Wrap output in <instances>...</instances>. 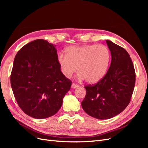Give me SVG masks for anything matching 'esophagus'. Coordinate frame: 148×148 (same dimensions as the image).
<instances>
[{"instance_id":"esophagus-1","label":"esophagus","mask_w":148,"mask_h":148,"mask_svg":"<svg viewBox=\"0 0 148 148\" xmlns=\"http://www.w3.org/2000/svg\"><path fill=\"white\" fill-rule=\"evenodd\" d=\"M78 86H79L77 84H75V83H72V84H71V88H77Z\"/></svg>"}]
</instances>
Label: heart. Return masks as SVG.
<instances>
[{
    "instance_id": "heart-1",
    "label": "heart",
    "mask_w": 148,
    "mask_h": 148,
    "mask_svg": "<svg viewBox=\"0 0 148 148\" xmlns=\"http://www.w3.org/2000/svg\"><path fill=\"white\" fill-rule=\"evenodd\" d=\"M65 52L59 53L58 62L66 78H70L78 69L79 79L95 84L105 77L109 69L110 52L103 44L71 46L65 49Z\"/></svg>"
}]
</instances>
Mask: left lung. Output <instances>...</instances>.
<instances>
[{"label": "left lung", "instance_id": "obj_1", "mask_svg": "<svg viewBox=\"0 0 148 148\" xmlns=\"http://www.w3.org/2000/svg\"><path fill=\"white\" fill-rule=\"evenodd\" d=\"M111 52V63L105 77L95 84L85 86L86 96L82 102L85 112L96 119L115 117L130 102L135 84V68L125 49L106 40Z\"/></svg>", "mask_w": 148, "mask_h": 148}]
</instances>
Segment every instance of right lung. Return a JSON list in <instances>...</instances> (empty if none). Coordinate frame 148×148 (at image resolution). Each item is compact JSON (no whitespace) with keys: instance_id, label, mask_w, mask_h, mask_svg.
Instances as JSON below:
<instances>
[{"instance_id":"1","label":"right lung","mask_w":148,"mask_h":148,"mask_svg":"<svg viewBox=\"0 0 148 148\" xmlns=\"http://www.w3.org/2000/svg\"><path fill=\"white\" fill-rule=\"evenodd\" d=\"M10 83L21 109L41 119L57 112L72 82L62 73L56 46L41 39L26 44L17 52Z\"/></svg>"}]
</instances>
